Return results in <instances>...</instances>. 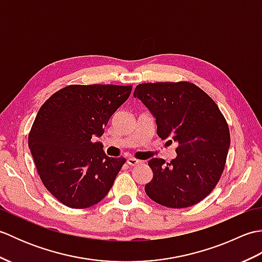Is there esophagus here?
Returning <instances> with one entry per match:
<instances>
[{
    "mask_svg": "<svg viewBox=\"0 0 262 262\" xmlns=\"http://www.w3.org/2000/svg\"><path fill=\"white\" fill-rule=\"evenodd\" d=\"M127 163L129 164L130 166H136V165H138V164H141L142 161L137 160V159H134V158H129V159L127 160Z\"/></svg>",
    "mask_w": 262,
    "mask_h": 262,
    "instance_id": "esophagus-1",
    "label": "esophagus"
}]
</instances>
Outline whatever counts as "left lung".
Segmentation results:
<instances>
[{
    "instance_id": "obj_1",
    "label": "left lung",
    "mask_w": 262,
    "mask_h": 262,
    "mask_svg": "<svg viewBox=\"0 0 262 262\" xmlns=\"http://www.w3.org/2000/svg\"><path fill=\"white\" fill-rule=\"evenodd\" d=\"M134 97L157 118L158 135L177 142V158L148 161L153 179L147 196L165 207L186 208L202 202L223 173L231 137L225 117L202 89L188 81L142 83Z\"/></svg>"
}]
</instances>
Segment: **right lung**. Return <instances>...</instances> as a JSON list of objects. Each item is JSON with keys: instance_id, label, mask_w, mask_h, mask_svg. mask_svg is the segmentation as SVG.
<instances>
[{"instance_id": "right-lung-1", "label": "right lung", "mask_w": 262, "mask_h": 262, "mask_svg": "<svg viewBox=\"0 0 262 262\" xmlns=\"http://www.w3.org/2000/svg\"><path fill=\"white\" fill-rule=\"evenodd\" d=\"M133 85L71 84L39 109L28 136L37 173L47 190L71 208L98 204L113 187L125 158L105 155L100 142Z\"/></svg>"}]
</instances>
